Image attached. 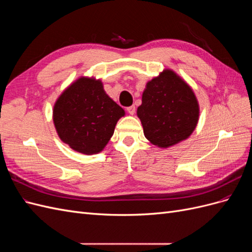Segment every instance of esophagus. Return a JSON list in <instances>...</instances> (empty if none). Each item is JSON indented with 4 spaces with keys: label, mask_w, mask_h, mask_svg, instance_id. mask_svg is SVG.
I'll use <instances>...</instances> for the list:
<instances>
[{
    "label": "esophagus",
    "mask_w": 252,
    "mask_h": 252,
    "mask_svg": "<svg viewBox=\"0 0 252 252\" xmlns=\"http://www.w3.org/2000/svg\"><path fill=\"white\" fill-rule=\"evenodd\" d=\"M127 111L129 114H131V116H133L134 112H135V107L132 105V106H129V107H127Z\"/></svg>",
    "instance_id": "esophagus-1"
}]
</instances>
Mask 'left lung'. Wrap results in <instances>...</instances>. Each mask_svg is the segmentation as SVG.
Here are the masks:
<instances>
[{
	"instance_id": "obj_1",
	"label": "left lung",
	"mask_w": 252,
	"mask_h": 252,
	"mask_svg": "<svg viewBox=\"0 0 252 252\" xmlns=\"http://www.w3.org/2000/svg\"><path fill=\"white\" fill-rule=\"evenodd\" d=\"M144 135L159 148L188 139L197 125L200 106L192 88L171 69L148 81L136 110Z\"/></svg>"
}]
</instances>
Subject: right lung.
<instances>
[{
	"instance_id": "1",
	"label": "right lung",
	"mask_w": 252,
	"mask_h": 252,
	"mask_svg": "<svg viewBox=\"0 0 252 252\" xmlns=\"http://www.w3.org/2000/svg\"><path fill=\"white\" fill-rule=\"evenodd\" d=\"M124 116V109L105 93L100 79L83 75L60 94L52 109L61 141L87 156L104 150Z\"/></svg>"
}]
</instances>
